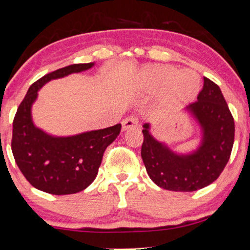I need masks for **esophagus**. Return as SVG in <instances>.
<instances>
[{"mask_svg": "<svg viewBox=\"0 0 250 250\" xmlns=\"http://www.w3.org/2000/svg\"><path fill=\"white\" fill-rule=\"evenodd\" d=\"M138 127V119L134 118V116H129V118L125 119L122 121V129L123 130H129V129H135Z\"/></svg>", "mask_w": 250, "mask_h": 250, "instance_id": "esophagus-1", "label": "esophagus"}]
</instances>
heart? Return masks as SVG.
<instances>
[{"label":"heart","instance_id":"1","mask_svg":"<svg viewBox=\"0 0 250 250\" xmlns=\"http://www.w3.org/2000/svg\"><path fill=\"white\" fill-rule=\"evenodd\" d=\"M144 89L151 92L161 91V98L169 105H184L199 94L201 81L197 73L178 71L169 66H153L142 74Z\"/></svg>","mask_w":250,"mask_h":250}]
</instances>
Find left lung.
<instances>
[{"label":"left lung","mask_w":250,"mask_h":250,"mask_svg":"<svg viewBox=\"0 0 250 250\" xmlns=\"http://www.w3.org/2000/svg\"><path fill=\"white\" fill-rule=\"evenodd\" d=\"M201 128L197 149L186 154L172 151L153 137L149 123L143 125L142 159L149 178L160 188L175 192L204 188L219 177L234 142V120L219 86L204 78L198 101L186 107Z\"/></svg>","instance_id":"8db88e82"}]
</instances>
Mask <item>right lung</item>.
Segmentation results:
<instances>
[{
    "label": "right lung",
    "mask_w": 250,
    "mask_h": 250,
    "mask_svg": "<svg viewBox=\"0 0 250 250\" xmlns=\"http://www.w3.org/2000/svg\"><path fill=\"white\" fill-rule=\"evenodd\" d=\"M95 62L74 64L49 73L29 86L12 125L11 149L16 164L31 185L56 195L73 194L95 181L106 147L121 131V123L99 130L58 137L36 127L32 106L46 82L91 68Z\"/></svg>",
    "instance_id": "add662e5"
}]
</instances>
